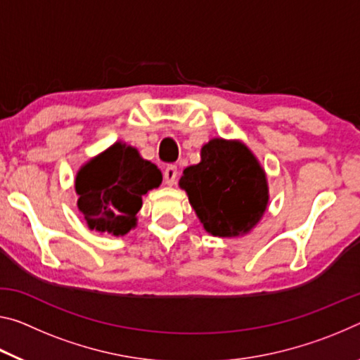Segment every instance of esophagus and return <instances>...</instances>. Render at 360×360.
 I'll use <instances>...</instances> for the list:
<instances>
[{"mask_svg":"<svg viewBox=\"0 0 360 360\" xmlns=\"http://www.w3.org/2000/svg\"><path fill=\"white\" fill-rule=\"evenodd\" d=\"M178 174H179L178 167H176V165H173V163L168 165V167L165 168V171H163L165 184H167V186H174L176 181H178Z\"/></svg>","mask_w":360,"mask_h":360,"instance_id":"34e87169","label":"esophagus"}]
</instances>
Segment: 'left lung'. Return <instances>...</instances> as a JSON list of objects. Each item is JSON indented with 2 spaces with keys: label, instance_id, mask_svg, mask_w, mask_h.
<instances>
[{
  "label": "left lung",
  "instance_id": "obj_1",
  "mask_svg": "<svg viewBox=\"0 0 360 360\" xmlns=\"http://www.w3.org/2000/svg\"><path fill=\"white\" fill-rule=\"evenodd\" d=\"M179 186L207 232L236 237L248 232L267 207L266 174L240 142L213 139L202 149V162L184 169Z\"/></svg>",
  "mask_w": 360,
  "mask_h": 360
}]
</instances>
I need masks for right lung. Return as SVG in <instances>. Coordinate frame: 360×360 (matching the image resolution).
Listing matches in <instances>:
<instances>
[{
  "mask_svg": "<svg viewBox=\"0 0 360 360\" xmlns=\"http://www.w3.org/2000/svg\"><path fill=\"white\" fill-rule=\"evenodd\" d=\"M162 182V171L122 142L91 160L77 176L78 208L89 229L124 236L136 226L142 195Z\"/></svg>",
  "mask_w": 360,
  "mask_h": 360,
  "instance_id": "add662e5",
  "label": "right lung"
}]
</instances>
